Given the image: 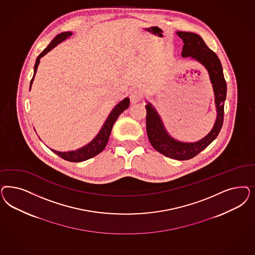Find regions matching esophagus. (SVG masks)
<instances>
[{"instance_id":"1","label":"esophagus","mask_w":255,"mask_h":255,"mask_svg":"<svg viewBox=\"0 0 255 255\" xmlns=\"http://www.w3.org/2000/svg\"><path fill=\"white\" fill-rule=\"evenodd\" d=\"M129 99L133 104L139 102L142 99V93L140 90H133L129 94Z\"/></svg>"}]
</instances>
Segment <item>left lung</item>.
Listing matches in <instances>:
<instances>
[{"mask_svg": "<svg viewBox=\"0 0 255 255\" xmlns=\"http://www.w3.org/2000/svg\"><path fill=\"white\" fill-rule=\"evenodd\" d=\"M184 42L182 57L197 60L206 67L213 84L215 103L217 107V120L212 130L206 137L196 142H181L173 139L165 130L156 110L150 103L146 108V131L151 145L164 156L177 160H187L197 156L213 141L222 129L224 116V101L226 99L227 86L222 71V63L213 50L206 46L203 38L196 33L177 32Z\"/></svg>", "mask_w": 255, "mask_h": 255, "instance_id": "obj_1", "label": "left lung"}]
</instances>
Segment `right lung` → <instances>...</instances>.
I'll return each mask as SVG.
<instances>
[{"label":"right lung","instance_id":"1","mask_svg":"<svg viewBox=\"0 0 255 255\" xmlns=\"http://www.w3.org/2000/svg\"><path fill=\"white\" fill-rule=\"evenodd\" d=\"M71 34L72 33H70V32H65V33H61L56 35L54 37V39L49 43V46L42 51L41 53L38 55V57L36 58L33 79L31 80V83H30V89H31V86L33 83V78H34V75L36 72L37 66L39 65L40 58L43 57L47 52H49L50 49L56 47L59 43L64 41L67 37H69ZM128 106H129V99H128V98L124 99L123 101H121L119 104H117L115 109L113 110V112L111 113V115H109L106 122L102 127L98 136L84 147L78 149L76 151H70V152H58L55 150H52V151L60 157L66 159L67 161H70V162H82V161L89 159L91 157H94V156L99 155V153H101L104 150V148L106 147L111 132H112L113 127H114V124L117 120L118 116L121 115L125 110H127Z\"/></svg>","mask_w":255,"mask_h":255}]
</instances>
